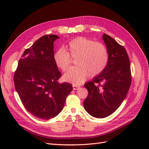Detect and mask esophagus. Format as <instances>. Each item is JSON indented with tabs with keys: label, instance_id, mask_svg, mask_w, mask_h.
<instances>
[{
	"label": "esophagus",
	"instance_id": "34e87169",
	"mask_svg": "<svg viewBox=\"0 0 149 149\" xmlns=\"http://www.w3.org/2000/svg\"><path fill=\"white\" fill-rule=\"evenodd\" d=\"M73 88L74 90H77L79 88V86L76 85V84H73Z\"/></svg>",
	"mask_w": 149,
	"mask_h": 149
}]
</instances>
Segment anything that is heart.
<instances>
[{
  "label": "heart",
  "mask_w": 149,
  "mask_h": 149,
  "mask_svg": "<svg viewBox=\"0 0 149 149\" xmlns=\"http://www.w3.org/2000/svg\"><path fill=\"white\" fill-rule=\"evenodd\" d=\"M69 55L76 57V66L66 72L63 79L76 85L84 83L89 75L94 77L101 74L109 61V53L103 44L83 37L73 39L68 43L65 50L60 48L54 53L55 63L63 71H65L70 65Z\"/></svg>",
  "instance_id": "b5f03b06"
}]
</instances>
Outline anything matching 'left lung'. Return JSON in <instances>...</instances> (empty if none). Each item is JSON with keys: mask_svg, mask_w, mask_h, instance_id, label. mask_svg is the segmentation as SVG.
Listing matches in <instances>:
<instances>
[{"mask_svg": "<svg viewBox=\"0 0 149 149\" xmlns=\"http://www.w3.org/2000/svg\"><path fill=\"white\" fill-rule=\"evenodd\" d=\"M102 38L109 53L107 65L93 81L84 84L88 91L83 102L84 109L96 118H104L118 109L131 84L130 61L125 49L109 35L104 33Z\"/></svg>", "mask_w": 149, "mask_h": 149, "instance_id": "1", "label": "left lung"}]
</instances>
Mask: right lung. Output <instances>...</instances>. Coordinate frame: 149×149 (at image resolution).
<instances>
[{"instance_id": "obj_1", "label": "right lung", "mask_w": 149, "mask_h": 149, "mask_svg": "<svg viewBox=\"0 0 149 149\" xmlns=\"http://www.w3.org/2000/svg\"><path fill=\"white\" fill-rule=\"evenodd\" d=\"M59 38L47 35L37 40L25 49L15 72V88L22 104L38 119L56 117L73 89L71 84L58 81L61 74L53 60V47Z\"/></svg>"}]
</instances>
